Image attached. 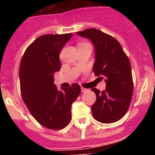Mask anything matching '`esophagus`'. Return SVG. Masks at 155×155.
<instances>
[{
  "label": "esophagus",
  "mask_w": 155,
  "mask_h": 155,
  "mask_svg": "<svg viewBox=\"0 0 155 155\" xmlns=\"http://www.w3.org/2000/svg\"><path fill=\"white\" fill-rule=\"evenodd\" d=\"M81 92H85V91H87V88H85V87H81Z\"/></svg>",
  "instance_id": "esophagus-1"
}]
</instances>
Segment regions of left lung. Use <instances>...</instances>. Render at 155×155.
<instances>
[{
	"label": "left lung",
	"mask_w": 155,
	"mask_h": 155,
	"mask_svg": "<svg viewBox=\"0 0 155 155\" xmlns=\"http://www.w3.org/2000/svg\"><path fill=\"white\" fill-rule=\"evenodd\" d=\"M92 42L95 50L93 71L105 78L106 87L102 92L91 88L96 101L91 105L93 117L102 124H112L125 116L134 91L130 62L120 42L98 29L89 28L77 32Z\"/></svg>",
	"instance_id": "left-lung-1"
}]
</instances>
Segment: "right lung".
Returning a JSON list of instances; mask_svg holds the SVG:
<instances>
[{
  "mask_svg": "<svg viewBox=\"0 0 155 155\" xmlns=\"http://www.w3.org/2000/svg\"><path fill=\"white\" fill-rule=\"evenodd\" d=\"M72 33L43 35L25 51L19 68L22 99L36 121L50 130H61L71 120V105L81 93L78 84L61 90L54 84L61 70L60 53Z\"/></svg>",
  "mask_w": 155,
  "mask_h": 155,
  "instance_id": "add662e5",
  "label": "right lung"
}]
</instances>
